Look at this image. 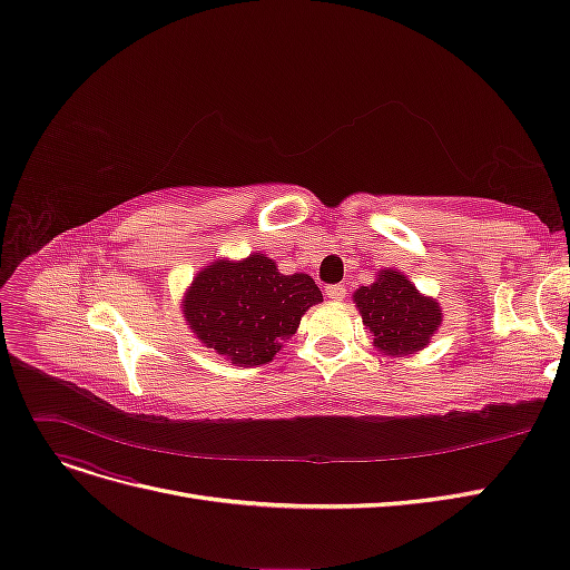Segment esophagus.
I'll return each mask as SVG.
<instances>
[{
    "mask_svg": "<svg viewBox=\"0 0 570 570\" xmlns=\"http://www.w3.org/2000/svg\"><path fill=\"white\" fill-rule=\"evenodd\" d=\"M327 297H330L332 302H342V299L346 297V287H344V285H330V287H327Z\"/></svg>",
    "mask_w": 570,
    "mask_h": 570,
    "instance_id": "34e87169",
    "label": "esophagus"
}]
</instances>
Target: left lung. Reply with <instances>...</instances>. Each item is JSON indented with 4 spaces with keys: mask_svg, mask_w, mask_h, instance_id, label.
Returning <instances> with one entry per match:
<instances>
[{
    "mask_svg": "<svg viewBox=\"0 0 570 570\" xmlns=\"http://www.w3.org/2000/svg\"><path fill=\"white\" fill-rule=\"evenodd\" d=\"M365 330L384 356H407L429 344L441 325V306L424 297L399 271H380V278L353 292Z\"/></svg>",
    "mask_w": 570,
    "mask_h": 570,
    "instance_id": "8db88e82",
    "label": "left lung"
}]
</instances>
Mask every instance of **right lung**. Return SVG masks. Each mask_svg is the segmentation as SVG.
Here are the masks:
<instances>
[{
  "label": "right lung",
  "instance_id": "right-lung-1",
  "mask_svg": "<svg viewBox=\"0 0 570 570\" xmlns=\"http://www.w3.org/2000/svg\"><path fill=\"white\" fill-rule=\"evenodd\" d=\"M318 302L323 294L311 276H283L276 262L254 252L243 262L205 266L186 289L184 318L207 348L252 367L273 361Z\"/></svg>",
  "mask_w": 570,
  "mask_h": 570
}]
</instances>
